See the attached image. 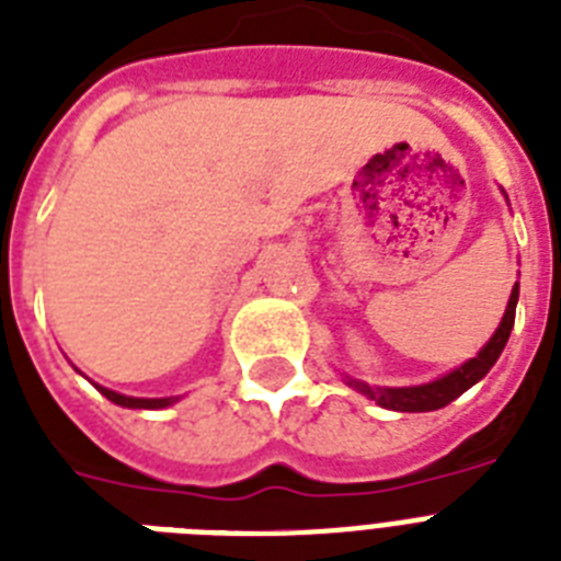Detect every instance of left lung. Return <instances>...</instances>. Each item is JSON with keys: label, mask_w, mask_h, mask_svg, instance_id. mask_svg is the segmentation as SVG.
I'll use <instances>...</instances> for the list:
<instances>
[{"label": "left lung", "mask_w": 561, "mask_h": 561, "mask_svg": "<svg viewBox=\"0 0 561 561\" xmlns=\"http://www.w3.org/2000/svg\"><path fill=\"white\" fill-rule=\"evenodd\" d=\"M515 306H518V282H515L510 302H506L504 320L495 329V334L489 337L486 346L474 358L466 360L462 367L443 375V378H436V381L419 383V387H369V383L350 378V387L364 392L375 404H381L387 410H401V413H425V410L445 408V404H451L457 396H462L469 387H474L489 369L495 367V360L501 358V352H504L506 341H510V332H513Z\"/></svg>", "instance_id": "obj_1"}]
</instances>
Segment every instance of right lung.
Masks as SVG:
<instances>
[{
  "label": "right lung",
  "mask_w": 561,
  "mask_h": 561,
  "mask_svg": "<svg viewBox=\"0 0 561 561\" xmlns=\"http://www.w3.org/2000/svg\"><path fill=\"white\" fill-rule=\"evenodd\" d=\"M104 396H107L113 404H122V408H139V410H160V408H169V404H174L178 399H134V396H122V392H113V390H104V387H99Z\"/></svg>",
  "instance_id": "right-lung-1"
}]
</instances>
